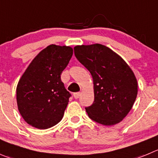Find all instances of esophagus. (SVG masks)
Listing matches in <instances>:
<instances>
[{"instance_id":"1","label":"esophagus","mask_w":158,"mask_h":158,"mask_svg":"<svg viewBox=\"0 0 158 158\" xmlns=\"http://www.w3.org/2000/svg\"><path fill=\"white\" fill-rule=\"evenodd\" d=\"M79 96H80V93L79 92L74 93V94H73V97H75V99H78V98L79 97Z\"/></svg>"}]
</instances>
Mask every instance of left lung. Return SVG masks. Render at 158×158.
Instances as JSON below:
<instances>
[{
  "instance_id": "8db88e82",
  "label": "left lung",
  "mask_w": 158,
  "mask_h": 158,
  "mask_svg": "<svg viewBox=\"0 0 158 158\" xmlns=\"http://www.w3.org/2000/svg\"><path fill=\"white\" fill-rule=\"evenodd\" d=\"M74 53L94 80V101L85 107L88 116L104 126L120 122L132 109L138 92L132 69L118 54L102 44L76 46Z\"/></svg>"
}]
</instances>
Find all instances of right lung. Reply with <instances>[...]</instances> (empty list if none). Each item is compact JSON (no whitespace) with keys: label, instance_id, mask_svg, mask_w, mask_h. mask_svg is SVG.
<instances>
[{"label":"right lung","instance_id":"1","mask_svg":"<svg viewBox=\"0 0 158 158\" xmlns=\"http://www.w3.org/2000/svg\"><path fill=\"white\" fill-rule=\"evenodd\" d=\"M72 54L70 47L49 45L36 56L19 81L18 108L32 127L48 129L62 119L71 94L61 75Z\"/></svg>","mask_w":158,"mask_h":158}]
</instances>
